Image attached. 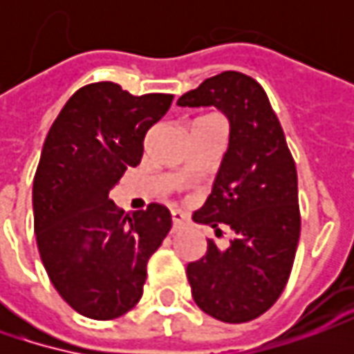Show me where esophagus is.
Segmentation results:
<instances>
[{
    "label": "esophagus",
    "instance_id": "1",
    "mask_svg": "<svg viewBox=\"0 0 354 354\" xmlns=\"http://www.w3.org/2000/svg\"><path fill=\"white\" fill-rule=\"evenodd\" d=\"M171 221H173V230H179V228H183V226L189 223V218H187L181 211L171 212Z\"/></svg>",
    "mask_w": 354,
    "mask_h": 354
}]
</instances>
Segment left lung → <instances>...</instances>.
<instances>
[{
	"label": "left lung",
	"mask_w": 354,
	"mask_h": 354,
	"mask_svg": "<svg viewBox=\"0 0 354 354\" xmlns=\"http://www.w3.org/2000/svg\"><path fill=\"white\" fill-rule=\"evenodd\" d=\"M177 104L214 106L230 124L212 193L193 221L211 225L216 236L228 228L232 236L226 248L209 238L207 254L187 266V278L207 315L246 323L278 301L292 274L301 230L295 161L268 94L252 76H211Z\"/></svg>",
	"instance_id": "left-lung-1"
}]
</instances>
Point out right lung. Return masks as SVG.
Listing matches in <instances>:
<instances>
[{
	"label": "right lung",
	"mask_w": 354,
	"mask_h": 354,
	"mask_svg": "<svg viewBox=\"0 0 354 354\" xmlns=\"http://www.w3.org/2000/svg\"><path fill=\"white\" fill-rule=\"evenodd\" d=\"M171 102L173 94L133 96L94 82L48 129L33 179L37 246L55 290L84 317L116 319L142 299L147 262L171 230L163 205L124 214L108 198L140 165L145 133Z\"/></svg>",
	"instance_id": "right-lung-1"
}]
</instances>
